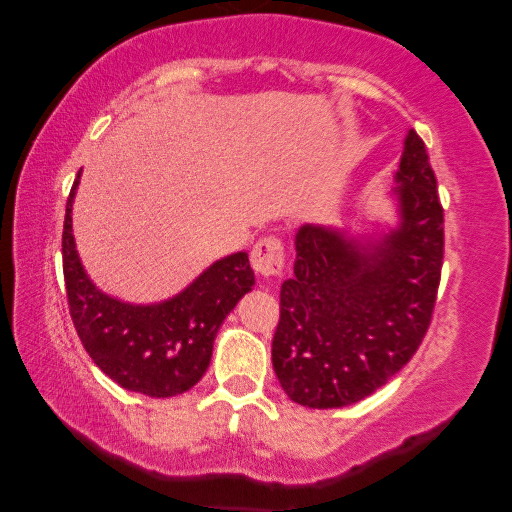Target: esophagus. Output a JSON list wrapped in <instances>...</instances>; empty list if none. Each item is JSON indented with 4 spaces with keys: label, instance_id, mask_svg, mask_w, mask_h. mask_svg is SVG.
Returning <instances> with one entry per match:
<instances>
[{
    "label": "esophagus",
    "instance_id": "esophagus-1",
    "mask_svg": "<svg viewBox=\"0 0 512 512\" xmlns=\"http://www.w3.org/2000/svg\"><path fill=\"white\" fill-rule=\"evenodd\" d=\"M286 255L284 244L277 237H262L250 250V266L264 279H273L284 273Z\"/></svg>",
    "mask_w": 512,
    "mask_h": 512
}]
</instances>
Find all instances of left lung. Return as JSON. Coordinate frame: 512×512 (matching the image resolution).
Masks as SVG:
<instances>
[{
	"mask_svg": "<svg viewBox=\"0 0 512 512\" xmlns=\"http://www.w3.org/2000/svg\"><path fill=\"white\" fill-rule=\"evenodd\" d=\"M400 226L378 244L306 224L295 277L279 295L273 367L290 400L345 407L383 387L416 354L436 308L444 209L422 138L409 132L396 173Z\"/></svg>",
	"mask_w": 512,
	"mask_h": 512,
	"instance_id": "obj_1",
	"label": "left lung"
}]
</instances>
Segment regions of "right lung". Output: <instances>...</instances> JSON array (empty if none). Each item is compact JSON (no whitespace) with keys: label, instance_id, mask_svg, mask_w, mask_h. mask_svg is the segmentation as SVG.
<instances>
[{"label":"right lung","instance_id":"obj_1","mask_svg":"<svg viewBox=\"0 0 512 512\" xmlns=\"http://www.w3.org/2000/svg\"><path fill=\"white\" fill-rule=\"evenodd\" d=\"M79 176L65 204L61 242L65 295L76 334L96 367L121 387L151 398L184 394L209 367L226 314L255 286L248 255L220 259L180 295L154 306L107 297L85 275L74 248L72 200Z\"/></svg>","mask_w":512,"mask_h":512}]
</instances>
